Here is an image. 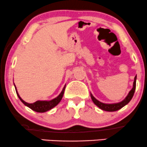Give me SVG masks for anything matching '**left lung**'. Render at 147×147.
<instances>
[{"label": "left lung", "instance_id": "left-lung-1", "mask_svg": "<svg viewBox=\"0 0 147 147\" xmlns=\"http://www.w3.org/2000/svg\"><path fill=\"white\" fill-rule=\"evenodd\" d=\"M136 78L137 77H135L134 79V82H133V87L132 88V90L129 92V95H127V97H126L122 102H119V103H117V104H104V103H102L100 102H99L97 99H96L92 95V94H90L91 96V99H92V102H94V104H95L96 106H98L99 108H100L102 110L106 111H116L119 109H122V107H124V106L126 105V104L129 103L131 99H132L133 95H134L135 90H136Z\"/></svg>", "mask_w": 147, "mask_h": 147}]
</instances>
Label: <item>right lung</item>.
<instances>
[{"label":"right lung","instance_id":"right-lung-1","mask_svg":"<svg viewBox=\"0 0 147 147\" xmlns=\"http://www.w3.org/2000/svg\"><path fill=\"white\" fill-rule=\"evenodd\" d=\"M65 86H64L63 90L61 91V92L60 93V95H59L57 97H56V98L52 99V100L36 101V102L32 103V104H29V103L25 102V101H23V99L20 97V96H19V95H18L17 90H16V94H17L18 98L20 99V100H21L25 106H28V107L30 108L32 110L36 111V112L43 113V112H45V111H48L49 110H50V109H52V108H54L55 106H56L57 104L60 102V101L61 100L62 97H63L64 90H65ZM15 89L16 90V86H15Z\"/></svg>","mask_w":147,"mask_h":147}]
</instances>
